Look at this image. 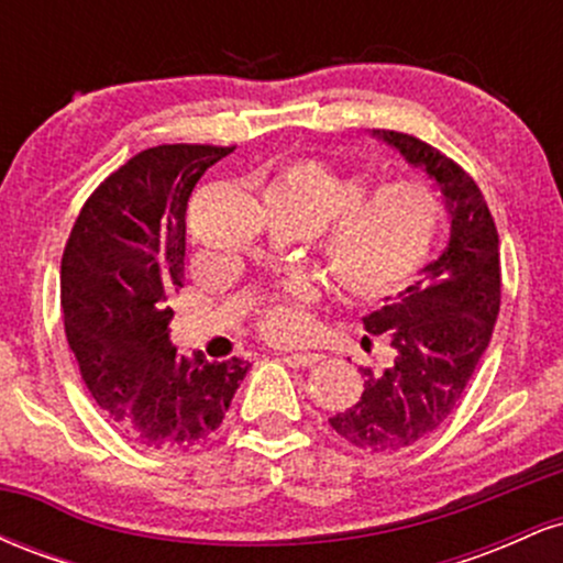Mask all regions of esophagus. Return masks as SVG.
<instances>
[{"label": "esophagus", "instance_id": "esophagus-1", "mask_svg": "<svg viewBox=\"0 0 563 563\" xmlns=\"http://www.w3.org/2000/svg\"><path fill=\"white\" fill-rule=\"evenodd\" d=\"M286 360H288L290 365H296V367H309V365L320 363L322 354H318V352H290Z\"/></svg>", "mask_w": 563, "mask_h": 563}]
</instances>
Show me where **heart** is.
Returning a JSON list of instances; mask_svg holds the SVG:
<instances>
[{"mask_svg":"<svg viewBox=\"0 0 563 563\" xmlns=\"http://www.w3.org/2000/svg\"><path fill=\"white\" fill-rule=\"evenodd\" d=\"M273 203L318 230V254L328 277L346 294L376 299L402 288L431 254L439 228V200L416 179L378 185L346 174L320 158L283 164L264 187ZM318 299L309 283H288L264 301L260 331L273 341H299L312 328L309 307Z\"/></svg>","mask_w":563,"mask_h":563,"instance_id":"heart-1","label":"heart"}]
</instances>
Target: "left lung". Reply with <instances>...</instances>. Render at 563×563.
Masks as SVG:
<instances>
[{
  "label": "left lung",
  "instance_id": "8db88e82",
  "mask_svg": "<svg viewBox=\"0 0 563 563\" xmlns=\"http://www.w3.org/2000/svg\"><path fill=\"white\" fill-rule=\"evenodd\" d=\"M439 185L450 217V241L412 286L371 312L365 331L389 335L394 363L363 367L357 405L331 426L354 448L402 450L429 437L455 410L487 352L500 312V241L482 190L455 161L402 132L373 129Z\"/></svg>",
  "mask_w": 563,
  "mask_h": 563
}]
</instances>
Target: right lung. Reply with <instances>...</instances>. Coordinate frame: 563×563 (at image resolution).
Wrapping results in <instances>:
<instances>
[{
	"mask_svg": "<svg viewBox=\"0 0 563 563\" xmlns=\"http://www.w3.org/2000/svg\"><path fill=\"white\" fill-rule=\"evenodd\" d=\"M232 153L158 145L113 172L84 203L60 267L66 339L95 402L129 439L187 450L219 429L245 360L177 354L166 296L183 288L185 214L192 187Z\"/></svg>",
	"mask_w": 563,
	"mask_h": 563,
	"instance_id": "add662e5",
	"label": "right lung"
}]
</instances>
